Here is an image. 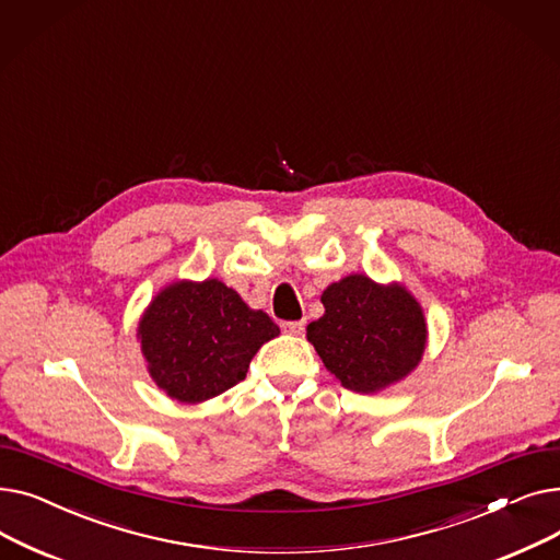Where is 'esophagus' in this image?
<instances>
[{"label":"esophagus","mask_w":560,"mask_h":560,"mask_svg":"<svg viewBox=\"0 0 560 560\" xmlns=\"http://www.w3.org/2000/svg\"><path fill=\"white\" fill-rule=\"evenodd\" d=\"M283 331L285 334H290V336H302L304 334V327H306V322L304 319H298V322H283Z\"/></svg>","instance_id":"1"}]
</instances>
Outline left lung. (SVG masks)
<instances>
[{
    "label": "left lung",
    "mask_w": 560,
    "mask_h": 560,
    "mask_svg": "<svg viewBox=\"0 0 560 560\" xmlns=\"http://www.w3.org/2000/svg\"><path fill=\"white\" fill-rule=\"evenodd\" d=\"M325 315L306 338L340 386L361 395L386 390L413 372L427 349V317L404 283L349 275L322 292Z\"/></svg>",
    "instance_id": "1"
}]
</instances>
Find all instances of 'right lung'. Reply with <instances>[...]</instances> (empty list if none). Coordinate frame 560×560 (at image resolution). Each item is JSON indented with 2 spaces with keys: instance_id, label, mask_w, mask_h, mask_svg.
<instances>
[{
  "instance_id": "obj_1",
  "label": "right lung",
  "mask_w": 560,
  "mask_h": 560,
  "mask_svg": "<svg viewBox=\"0 0 560 560\" xmlns=\"http://www.w3.org/2000/svg\"><path fill=\"white\" fill-rule=\"evenodd\" d=\"M279 336L220 279L174 281L144 308L136 338L154 384L182 404L213 399L247 376L256 351Z\"/></svg>"
}]
</instances>
